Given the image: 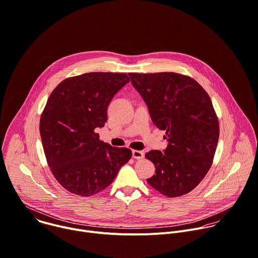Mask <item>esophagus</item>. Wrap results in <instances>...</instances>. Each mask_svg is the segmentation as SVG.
<instances>
[{
  "instance_id": "1",
  "label": "esophagus",
  "mask_w": 258,
  "mask_h": 258,
  "mask_svg": "<svg viewBox=\"0 0 258 258\" xmlns=\"http://www.w3.org/2000/svg\"><path fill=\"white\" fill-rule=\"evenodd\" d=\"M132 156L135 159H141V158L144 157V153L142 151H139V150H133L132 151Z\"/></svg>"
}]
</instances>
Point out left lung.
Returning <instances> with one entry per match:
<instances>
[{"label":"left lung","instance_id":"obj_1","mask_svg":"<svg viewBox=\"0 0 258 258\" xmlns=\"http://www.w3.org/2000/svg\"><path fill=\"white\" fill-rule=\"evenodd\" d=\"M133 87L146 103L152 122L165 130L163 152L151 150L155 174L147 182L174 198L194 189L209 171L219 139V122L207 92L195 80L176 73L133 74Z\"/></svg>","mask_w":258,"mask_h":258}]
</instances>
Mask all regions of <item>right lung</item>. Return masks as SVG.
Instances as JSON below:
<instances>
[{
	"instance_id": "1",
	"label": "right lung",
	"mask_w": 258,
	"mask_h": 258,
	"mask_svg": "<svg viewBox=\"0 0 258 258\" xmlns=\"http://www.w3.org/2000/svg\"><path fill=\"white\" fill-rule=\"evenodd\" d=\"M126 74L88 73L62 81L50 94L40 118L46 160L56 180L72 194L90 197L115 179L132 157L130 149L100 140L113 97Z\"/></svg>"
}]
</instances>
